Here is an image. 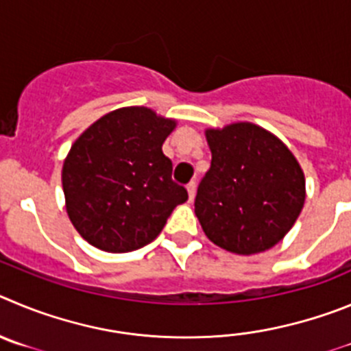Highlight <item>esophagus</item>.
I'll return each mask as SVG.
<instances>
[{"label": "esophagus", "instance_id": "obj_1", "mask_svg": "<svg viewBox=\"0 0 351 351\" xmlns=\"http://www.w3.org/2000/svg\"><path fill=\"white\" fill-rule=\"evenodd\" d=\"M195 191H197V185H195V182H191L187 185V192H189V201H194L195 197Z\"/></svg>", "mask_w": 351, "mask_h": 351}]
</instances>
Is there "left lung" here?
Segmentation results:
<instances>
[{
    "label": "left lung",
    "instance_id": "1",
    "mask_svg": "<svg viewBox=\"0 0 351 351\" xmlns=\"http://www.w3.org/2000/svg\"><path fill=\"white\" fill-rule=\"evenodd\" d=\"M211 166L194 206L210 241L232 254L273 248L306 199L304 173L283 141L250 122L208 129Z\"/></svg>",
    "mask_w": 351,
    "mask_h": 351
}]
</instances>
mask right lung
Instances as JSON below:
<instances>
[{
    "label": "right lung",
    "mask_w": 351,
    "mask_h": 351,
    "mask_svg": "<svg viewBox=\"0 0 351 351\" xmlns=\"http://www.w3.org/2000/svg\"><path fill=\"white\" fill-rule=\"evenodd\" d=\"M175 125L150 108L128 106L82 132L62 166V191L69 220L85 241L112 254L138 250L187 201L162 154Z\"/></svg>",
    "instance_id": "add662e5"
}]
</instances>
